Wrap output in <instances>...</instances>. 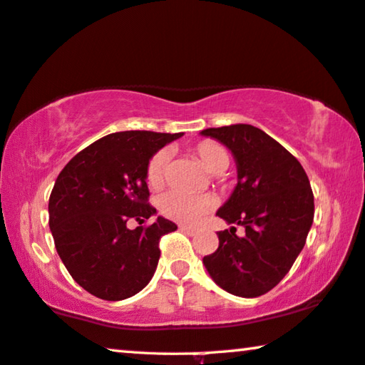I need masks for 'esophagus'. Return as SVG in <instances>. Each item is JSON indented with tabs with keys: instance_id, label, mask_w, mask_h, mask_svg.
I'll use <instances>...</instances> for the list:
<instances>
[{
	"instance_id": "34e87169",
	"label": "esophagus",
	"mask_w": 365,
	"mask_h": 365,
	"mask_svg": "<svg viewBox=\"0 0 365 365\" xmlns=\"http://www.w3.org/2000/svg\"><path fill=\"white\" fill-rule=\"evenodd\" d=\"M179 230H182L184 234H187V235H194L195 232V227H189V225H179Z\"/></svg>"
}]
</instances>
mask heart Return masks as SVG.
Masks as SVG:
<instances>
[{
	"label": "heart",
	"mask_w": 365,
	"mask_h": 365,
	"mask_svg": "<svg viewBox=\"0 0 365 365\" xmlns=\"http://www.w3.org/2000/svg\"><path fill=\"white\" fill-rule=\"evenodd\" d=\"M195 155L202 166L212 174H220L229 166V155L225 148L215 141H200L195 146ZM170 165V153L161 150L153 155L146 168V181L153 189L165 186ZM214 205L212 195L209 194H186L181 191H171L160 200L161 214L181 224H194L204 214H207Z\"/></svg>",
	"instance_id": "obj_1"
}]
</instances>
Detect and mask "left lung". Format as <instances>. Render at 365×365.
<instances>
[{
	"label": "left lung",
	"instance_id": "obj_1",
	"mask_svg": "<svg viewBox=\"0 0 365 365\" xmlns=\"http://www.w3.org/2000/svg\"><path fill=\"white\" fill-rule=\"evenodd\" d=\"M237 165V186L217 215L235 227L219 232V248L204 265L222 289L257 298L282 282L303 250L314 217V197L303 166L292 153L252 125L207 128Z\"/></svg>",
	"mask_w": 365,
	"mask_h": 365
}]
</instances>
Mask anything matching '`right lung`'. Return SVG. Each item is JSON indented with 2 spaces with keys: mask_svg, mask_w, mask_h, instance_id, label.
Returning a JSON list of instances; mask_svg holds the SVG:
<instances>
[{
  "mask_svg": "<svg viewBox=\"0 0 365 365\" xmlns=\"http://www.w3.org/2000/svg\"><path fill=\"white\" fill-rule=\"evenodd\" d=\"M182 133L118 131L77 153L56 179L49 227L72 278L93 297L120 301L141 292L156 272L160 239L178 229L148 204L146 168L153 155Z\"/></svg>",
  "mask_w": 365,
  "mask_h": 365,
  "instance_id": "right-lung-1",
  "label": "right lung"
}]
</instances>
